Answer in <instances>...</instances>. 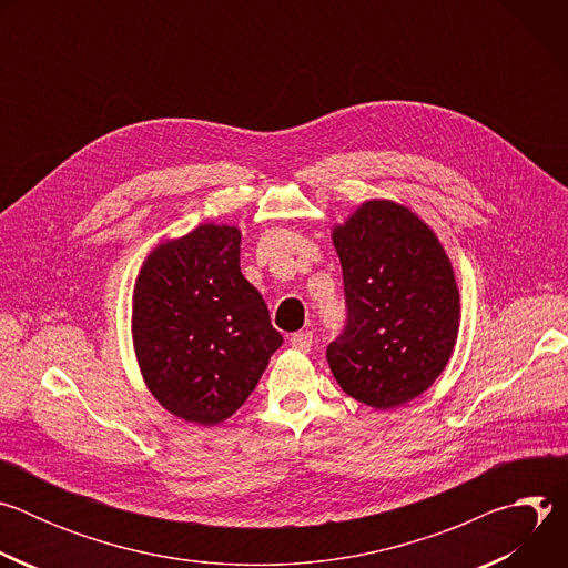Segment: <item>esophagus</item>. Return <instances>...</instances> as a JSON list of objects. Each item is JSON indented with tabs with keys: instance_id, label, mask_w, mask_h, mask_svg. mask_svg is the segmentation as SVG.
Listing matches in <instances>:
<instances>
[{
	"instance_id": "1",
	"label": "esophagus",
	"mask_w": 568,
	"mask_h": 568,
	"mask_svg": "<svg viewBox=\"0 0 568 568\" xmlns=\"http://www.w3.org/2000/svg\"><path fill=\"white\" fill-rule=\"evenodd\" d=\"M290 346L298 353H307L312 348V333H307V331L305 333H294L290 337Z\"/></svg>"
}]
</instances>
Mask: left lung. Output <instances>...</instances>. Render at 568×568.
<instances>
[{
	"mask_svg": "<svg viewBox=\"0 0 568 568\" xmlns=\"http://www.w3.org/2000/svg\"><path fill=\"white\" fill-rule=\"evenodd\" d=\"M348 321L326 357L339 386L373 409L425 393L458 337L460 296L440 240L412 209L364 202L333 229Z\"/></svg>",
	"mask_w": 568,
	"mask_h": 568,
	"instance_id": "1",
	"label": "left lung"
}]
</instances>
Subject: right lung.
Wrapping results in <instances>:
<instances>
[{
	"label": "right lung",
	"mask_w": 568,
	"mask_h": 568,
	"mask_svg": "<svg viewBox=\"0 0 568 568\" xmlns=\"http://www.w3.org/2000/svg\"><path fill=\"white\" fill-rule=\"evenodd\" d=\"M132 339L145 386L173 416L202 427L231 418L283 337L240 272V229L200 224L161 242L134 285Z\"/></svg>",
	"instance_id": "obj_1"
}]
</instances>
